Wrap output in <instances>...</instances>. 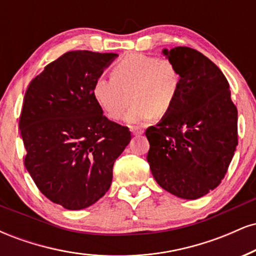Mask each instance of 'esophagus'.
I'll return each instance as SVG.
<instances>
[{
    "instance_id": "34e87169",
    "label": "esophagus",
    "mask_w": 256,
    "mask_h": 256,
    "mask_svg": "<svg viewBox=\"0 0 256 256\" xmlns=\"http://www.w3.org/2000/svg\"><path fill=\"white\" fill-rule=\"evenodd\" d=\"M131 132L134 134V136H137V134H142L143 132H144V130H143L142 128H138V126H132Z\"/></svg>"
}]
</instances>
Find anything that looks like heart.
<instances>
[{
  "mask_svg": "<svg viewBox=\"0 0 256 256\" xmlns=\"http://www.w3.org/2000/svg\"><path fill=\"white\" fill-rule=\"evenodd\" d=\"M113 77L100 76L94 80L91 94L98 107L110 116L140 122L171 110L180 89V76L172 62L146 54H130L114 66Z\"/></svg>",
  "mask_w": 256,
  "mask_h": 256,
  "instance_id": "1",
  "label": "heart"
}]
</instances>
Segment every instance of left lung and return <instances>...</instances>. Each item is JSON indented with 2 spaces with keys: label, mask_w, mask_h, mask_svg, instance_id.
I'll use <instances>...</instances> for the list:
<instances>
[{
  "label": "left lung",
  "mask_w": 256,
  "mask_h": 256,
  "mask_svg": "<svg viewBox=\"0 0 256 256\" xmlns=\"http://www.w3.org/2000/svg\"><path fill=\"white\" fill-rule=\"evenodd\" d=\"M180 76L178 98L168 113L146 128L152 177L166 192L196 200L225 177L237 140V108L219 67L204 54L162 49Z\"/></svg>",
  "instance_id": "left-lung-1"
}]
</instances>
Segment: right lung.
<instances>
[{
	"label": "right lung",
	"instance_id": "right-lung-1",
	"mask_svg": "<svg viewBox=\"0 0 256 256\" xmlns=\"http://www.w3.org/2000/svg\"><path fill=\"white\" fill-rule=\"evenodd\" d=\"M118 54L68 52L32 79L19 120L25 167L54 204L79 210L110 188L113 165L131 140L128 128L104 116L91 94Z\"/></svg>",
	"mask_w": 256,
	"mask_h": 256
}]
</instances>
